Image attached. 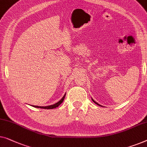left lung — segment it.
Wrapping results in <instances>:
<instances>
[{
	"mask_svg": "<svg viewBox=\"0 0 147 147\" xmlns=\"http://www.w3.org/2000/svg\"><path fill=\"white\" fill-rule=\"evenodd\" d=\"M91 99H92V101H93V102H94V103H95V104H97V105H99V106H101V107H103V106H102V105H99V103H97V102H95V101H94V100H93V99L92 98H91Z\"/></svg>",
	"mask_w": 147,
	"mask_h": 147,
	"instance_id": "1",
	"label": "left lung"
}]
</instances>
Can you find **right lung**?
I'll use <instances>...</instances> for the list:
<instances>
[{"label":"right lung","instance_id":"right-lung-1","mask_svg":"<svg viewBox=\"0 0 147 147\" xmlns=\"http://www.w3.org/2000/svg\"><path fill=\"white\" fill-rule=\"evenodd\" d=\"M65 94L63 95L62 98H61L60 100L58 102H57L56 103H54L53 104V105H48V106H46V107H42V106H36V105H33V107H36V108H41V109H54V108H56L58 107V106L60 105V104L62 103L63 99L65 98Z\"/></svg>","mask_w":147,"mask_h":147}]
</instances>
